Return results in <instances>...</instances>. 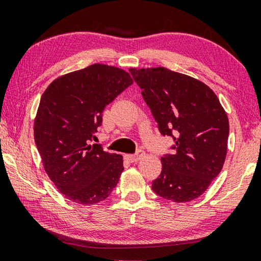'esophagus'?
<instances>
[{"label":"esophagus","mask_w":261,"mask_h":261,"mask_svg":"<svg viewBox=\"0 0 261 261\" xmlns=\"http://www.w3.org/2000/svg\"><path fill=\"white\" fill-rule=\"evenodd\" d=\"M144 156H145V152L142 151V149H138L137 153H134V154H127L126 159L129 160L130 163H135V162H139L141 158H144Z\"/></svg>","instance_id":"esophagus-1"}]
</instances>
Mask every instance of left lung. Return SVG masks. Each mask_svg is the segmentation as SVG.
I'll list each match as a JSON object with an SVG mask.
<instances>
[{"label": "left lung", "instance_id": "8db88e82", "mask_svg": "<svg viewBox=\"0 0 261 261\" xmlns=\"http://www.w3.org/2000/svg\"><path fill=\"white\" fill-rule=\"evenodd\" d=\"M163 135L173 138L172 154L162 156L152 190L176 203L204 192L227 155L229 122L223 107L203 82L166 67L129 69Z\"/></svg>", "mask_w": 261, "mask_h": 261}]
</instances>
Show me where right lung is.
<instances>
[{"label": "right lung", "mask_w": 261, "mask_h": 261, "mask_svg": "<svg viewBox=\"0 0 261 261\" xmlns=\"http://www.w3.org/2000/svg\"><path fill=\"white\" fill-rule=\"evenodd\" d=\"M132 84L124 70L92 64L58 77L42 94L34 120L35 145L49 179L70 201L96 204L119 183L122 155L90 141L106 107Z\"/></svg>", "instance_id": "right-lung-1"}]
</instances>
